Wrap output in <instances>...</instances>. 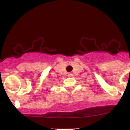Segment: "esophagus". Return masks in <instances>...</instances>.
Returning a JSON list of instances; mask_svg holds the SVG:
<instances>
[{
  "label": "esophagus",
  "instance_id": "esophagus-1",
  "mask_svg": "<svg viewBox=\"0 0 130 130\" xmlns=\"http://www.w3.org/2000/svg\"><path fill=\"white\" fill-rule=\"evenodd\" d=\"M69 75V77H71V76H72V74H70V73H69V75Z\"/></svg>",
  "mask_w": 130,
  "mask_h": 130
}]
</instances>
